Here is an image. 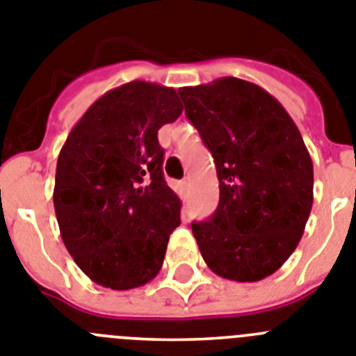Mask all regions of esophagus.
I'll return each instance as SVG.
<instances>
[{"label":"esophagus","instance_id":"esophagus-1","mask_svg":"<svg viewBox=\"0 0 356 356\" xmlns=\"http://www.w3.org/2000/svg\"><path fill=\"white\" fill-rule=\"evenodd\" d=\"M188 184H190V182H188V179L181 181V190L184 191V193H186V191H188Z\"/></svg>","mask_w":356,"mask_h":356}]
</instances>
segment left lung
Returning a JSON list of instances; mask_svg holds the SVG:
<instances>
[{"label":"left lung","mask_w":356,"mask_h":356,"mask_svg":"<svg viewBox=\"0 0 356 356\" xmlns=\"http://www.w3.org/2000/svg\"><path fill=\"white\" fill-rule=\"evenodd\" d=\"M215 157L218 208L191 231L216 276L252 283L290 258L314 204V165L298 125L264 88L234 76L179 89Z\"/></svg>","instance_id":"obj_1"}]
</instances>
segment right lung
I'll list each match as a JSON object with an SVG mask.
<instances>
[{
	"label": "right lung",
	"mask_w": 356,
	"mask_h": 356,
	"mask_svg": "<svg viewBox=\"0 0 356 356\" xmlns=\"http://www.w3.org/2000/svg\"><path fill=\"white\" fill-rule=\"evenodd\" d=\"M174 88L134 80L86 111L60 148L54 206L67 252L97 285L131 290L163 267L181 199L157 131L181 116Z\"/></svg>",
	"instance_id": "obj_1"
}]
</instances>
